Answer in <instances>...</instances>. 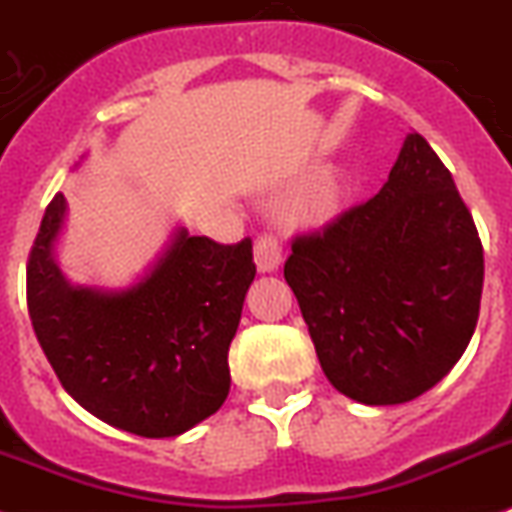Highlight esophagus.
Segmentation results:
<instances>
[{"instance_id": "obj_1", "label": "esophagus", "mask_w": 512, "mask_h": 512, "mask_svg": "<svg viewBox=\"0 0 512 512\" xmlns=\"http://www.w3.org/2000/svg\"><path fill=\"white\" fill-rule=\"evenodd\" d=\"M253 261L259 266V272L272 274L282 266V243L274 235H261L253 246Z\"/></svg>"}]
</instances>
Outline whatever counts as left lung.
Returning <instances> with one entry per match:
<instances>
[{"instance_id": "left-lung-1", "label": "left lung", "mask_w": 512, "mask_h": 512, "mask_svg": "<svg viewBox=\"0 0 512 512\" xmlns=\"http://www.w3.org/2000/svg\"><path fill=\"white\" fill-rule=\"evenodd\" d=\"M285 279L331 386L360 404H404L469 347L484 251L453 176L412 131L370 202L292 243Z\"/></svg>"}]
</instances>
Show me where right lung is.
<instances>
[{
  "instance_id": "right-lung-1",
  "label": "right lung",
  "mask_w": 512,
  "mask_h": 512,
  "mask_svg": "<svg viewBox=\"0 0 512 512\" xmlns=\"http://www.w3.org/2000/svg\"><path fill=\"white\" fill-rule=\"evenodd\" d=\"M80 168V163H77ZM67 199L56 194L28 264V313L64 391L106 425L176 438L230 393L227 349L256 277L251 240L170 233L129 287L72 285L59 261Z\"/></svg>"
}]
</instances>
